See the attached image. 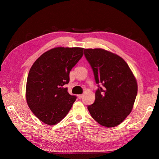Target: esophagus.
I'll use <instances>...</instances> for the list:
<instances>
[{"label": "esophagus", "instance_id": "obj_1", "mask_svg": "<svg viewBox=\"0 0 159 159\" xmlns=\"http://www.w3.org/2000/svg\"><path fill=\"white\" fill-rule=\"evenodd\" d=\"M82 97H83V95H82V94L78 95V98L79 99H81V98H82Z\"/></svg>", "mask_w": 159, "mask_h": 159}]
</instances>
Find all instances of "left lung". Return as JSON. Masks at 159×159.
I'll return each mask as SVG.
<instances>
[{
	"mask_svg": "<svg viewBox=\"0 0 159 159\" xmlns=\"http://www.w3.org/2000/svg\"><path fill=\"white\" fill-rule=\"evenodd\" d=\"M84 55L98 84L89 111L101 125L117 126L131 112L137 94V80L125 61L117 54L95 48L85 49Z\"/></svg>",
	"mask_w": 159,
	"mask_h": 159,
	"instance_id": "left-lung-1",
	"label": "left lung"
}]
</instances>
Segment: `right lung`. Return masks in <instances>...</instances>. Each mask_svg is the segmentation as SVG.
I'll list each match as a JSON object with an SVG mask.
<instances>
[{
	"instance_id": "obj_1",
	"label": "right lung",
	"mask_w": 159,
	"mask_h": 159,
	"mask_svg": "<svg viewBox=\"0 0 159 159\" xmlns=\"http://www.w3.org/2000/svg\"><path fill=\"white\" fill-rule=\"evenodd\" d=\"M83 54L82 48H54L32 66L26 82V102L43 123L54 125L70 111L76 97L64 86L69 83L70 72Z\"/></svg>"
}]
</instances>
